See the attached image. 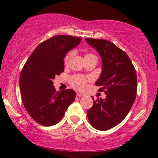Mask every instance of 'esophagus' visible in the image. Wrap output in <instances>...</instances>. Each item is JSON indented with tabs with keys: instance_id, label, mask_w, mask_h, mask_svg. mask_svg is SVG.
Returning <instances> with one entry per match:
<instances>
[{
	"instance_id": "obj_1",
	"label": "esophagus",
	"mask_w": 158,
	"mask_h": 158,
	"mask_svg": "<svg viewBox=\"0 0 158 158\" xmlns=\"http://www.w3.org/2000/svg\"><path fill=\"white\" fill-rule=\"evenodd\" d=\"M77 97H83V96H84V94H80V93H77Z\"/></svg>"
}]
</instances>
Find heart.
Listing matches in <instances>:
<instances>
[{
    "instance_id": "heart-1",
    "label": "heart",
    "mask_w": 158,
    "mask_h": 158,
    "mask_svg": "<svg viewBox=\"0 0 158 158\" xmlns=\"http://www.w3.org/2000/svg\"><path fill=\"white\" fill-rule=\"evenodd\" d=\"M70 55H71V54L68 53V55L66 56L64 59L65 63H68ZM87 81H88V79H86V78L83 77H81V76H74V77H72L71 79H70V83H71L72 86L79 90H84L85 88H87Z\"/></svg>"
}]
</instances>
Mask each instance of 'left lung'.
Listing matches in <instances>:
<instances>
[{
	"label": "left lung",
	"instance_id": "left-lung-1",
	"mask_svg": "<svg viewBox=\"0 0 158 158\" xmlns=\"http://www.w3.org/2000/svg\"><path fill=\"white\" fill-rule=\"evenodd\" d=\"M85 41L100 56L102 72L96 85L106 94L104 99L94 101L87 115L94 128L106 131L122 122L135 102L136 70L128 55L110 41L88 38Z\"/></svg>",
	"mask_w": 158,
	"mask_h": 158
}]
</instances>
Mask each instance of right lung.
Instances as JSON below:
<instances>
[{"mask_svg":"<svg viewBox=\"0 0 158 158\" xmlns=\"http://www.w3.org/2000/svg\"><path fill=\"white\" fill-rule=\"evenodd\" d=\"M81 41L80 37L53 36L38 45L23 66L20 77L23 104L30 117L42 126L59 123L75 99L74 90L56 92L52 81L64 72L65 56Z\"/></svg>","mask_w":158,"mask_h":158,"instance_id":"add662e5","label":"right lung"}]
</instances>
